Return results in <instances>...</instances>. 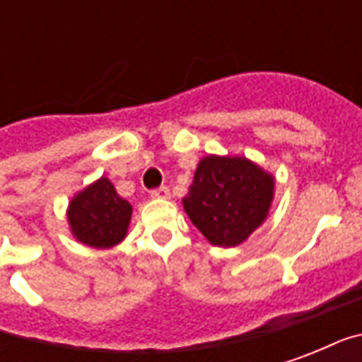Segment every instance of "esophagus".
I'll list each match as a JSON object with an SVG mask.
<instances>
[{
  "mask_svg": "<svg viewBox=\"0 0 362 362\" xmlns=\"http://www.w3.org/2000/svg\"><path fill=\"white\" fill-rule=\"evenodd\" d=\"M151 197H155V199H168L170 197V189L166 188V186L151 189Z\"/></svg>",
  "mask_w": 362,
  "mask_h": 362,
  "instance_id": "obj_1",
  "label": "esophagus"
}]
</instances>
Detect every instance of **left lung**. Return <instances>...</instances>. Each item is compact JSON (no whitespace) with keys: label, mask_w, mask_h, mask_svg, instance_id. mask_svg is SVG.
<instances>
[{"label":"left lung","mask_w":362,"mask_h":362,"mask_svg":"<svg viewBox=\"0 0 362 362\" xmlns=\"http://www.w3.org/2000/svg\"><path fill=\"white\" fill-rule=\"evenodd\" d=\"M273 188L272 174L246 157L207 155L199 160L182 204L213 246L233 248L266 221Z\"/></svg>","instance_id":"obj_1"}]
</instances>
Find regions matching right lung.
I'll list each match as a JSON object with an SVG mask.
<instances>
[{
	"label": "right lung",
	"instance_id": "1",
	"mask_svg": "<svg viewBox=\"0 0 362 362\" xmlns=\"http://www.w3.org/2000/svg\"><path fill=\"white\" fill-rule=\"evenodd\" d=\"M132 205L118 196L108 178H98L71 199L67 221L79 243L90 248H112L126 238Z\"/></svg>",
	"mask_w": 362,
	"mask_h": 362
}]
</instances>
